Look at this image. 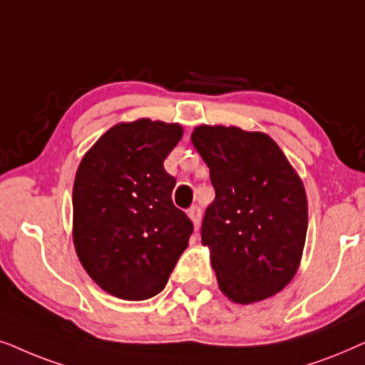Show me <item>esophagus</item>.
Segmentation results:
<instances>
[{
    "label": "esophagus",
    "instance_id": "34e87169",
    "mask_svg": "<svg viewBox=\"0 0 365 365\" xmlns=\"http://www.w3.org/2000/svg\"><path fill=\"white\" fill-rule=\"evenodd\" d=\"M188 217L192 218L193 225H195V230H198V227H200V218H202V210H200V208H198L197 205L188 208Z\"/></svg>",
    "mask_w": 365,
    "mask_h": 365
}]
</instances>
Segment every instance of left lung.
<instances>
[{"label":"left lung","mask_w":365,"mask_h":365,"mask_svg":"<svg viewBox=\"0 0 365 365\" xmlns=\"http://www.w3.org/2000/svg\"><path fill=\"white\" fill-rule=\"evenodd\" d=\"M192 143L210 168L215 198L202 222L220 290L252 304L294 279L307 235V197L269 135L202 125Z\"/></svg>","instance_id":"obj_1"}]
</instances>
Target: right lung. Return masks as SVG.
Returning a JSON list of instances; mask_svg holds the SVG:
<instances>
[{
  "instance_id": "obj_1",
  "label": "right lung",
  "mask_w": 365,
  "mask_h": 365,
  "mask_svg": "<svg viewBox=\"0 0 365 365\" xmlns=\"http://www.w3.org/2000/svg\"><path fill=\"white\" fill-rule=\"evenodd\" d=\"M182 126L142 118L110 128L81 160L73 187V242L101 289L125 300L162 292L193 223L173 205L163 160Z\"/></svg>"
}]
</instances>
